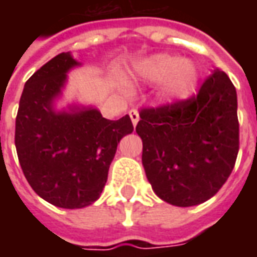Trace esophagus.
Masks as SVG:
<instances>
[{
  "label": "esophagus",
  "mask_w": 257,
  "mask_h": 257,
  "mask_svg": "<svg viewBox=\"0 0 257 257\" xmlns=\"http://www.w3.org/2000/svg\"><path fill=\"white\" fill-rule=\"evenodd\" d=\"M129 117H131V119H132L134 126H136V123L139 122V111H138V110H135V108H132V110L129 111Z\"/></svg>",
  "instance_id": "1"
}]
</instances>
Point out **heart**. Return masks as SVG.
Returning a JSON list of instances; mask_svg holds the SVG:
<instances>
[{
  "label": "heart",
  "instance_id": "1",
  "mask_svg": "<svg viewBox=\"0 0 257 257\" xmlns=\"http://www.w3.org/2000/svg\"><path fill=\"white\" fill-rule=\"evenodd\" d=\"M138 74L149 82H161L162 95L169 101L184 100L193 95L198 85L197 66L187 59L158 53L145 59L138 66Z\"/></svg>",
  "mask_w": 257,
  "mask_h": 257
}]
</instances>
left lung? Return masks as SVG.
Listing matches in <instances>:
<instances>
[{"label": "left lung", "instance_id": "obj_1", "mask_svg": "<svg viewBox=\"0 0 257 257\" xmlns=\"http://www.w3.org/2000/svg\"><path fill=\"white\" fill-rule=\"evenodd\" d=\"M136 132L154 193L175 206L202 204L221 189L235 165V88L224 71L216 70L189 100L142 110Z\"/></svg>", "mask_w": 257, "mask_h": 257}]
</instances>
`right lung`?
I'll list each match as a JSON object with an SVG mask.
<instances>
[{"mask_svg": "<svg viewBox=\"0 0 257 257\" xmlns=\"http://www.w3.org/2000/svg\"><path fill=\"white\" fill-rule=\"evenodd\" d=\"M79 66L63 52L37 70L25 84L15 129L31 189L64 209L85 208L100 197L118 143L134 131L129 115L110 121L96 107L75 103L58 110L68 71Z\"/></svg>", "mask_w": 257, "mask_h": 257, "instance_id": "right-lung-1", "label": "right lung"}]
</instances>
